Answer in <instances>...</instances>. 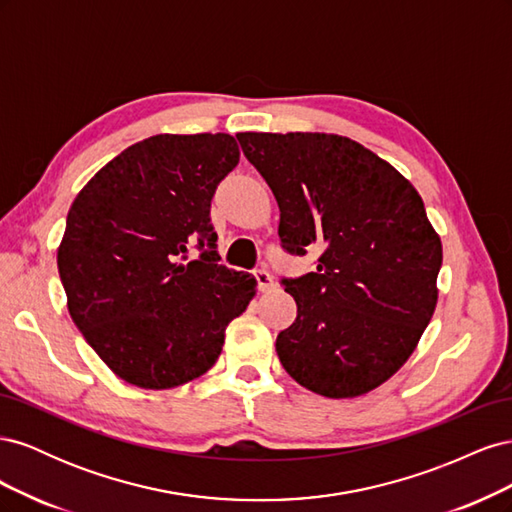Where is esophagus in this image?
I'll list each match as a JSON object with an SVG mask.
<instances>
[{
  "label": "esophagus",
  "mask_w": 512,
  "mask_h": 512,
  "mask_svg": "<svg viewBox=\"0 0 512 512\" xmlns=\"http://www.w3.org/2000/svg\"><path fill=\"white\" fill-rule=\"evenodd\" d=\"M254 277H256L258 290H260V292H267V290H271V288L275 286L273 275H271L267 269H256V271H254Z\"/></svg>",
  "instance_id": "esophagus-1"
}]
</instances>
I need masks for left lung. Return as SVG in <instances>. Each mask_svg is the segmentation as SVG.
Wrapping results in <instances>:
<instances>
[{"instance_id": "1", "label": "left lung", "mask_w": 512, "mask_h": 512, "mask_svg": "<svg viewBox=\"0 0 512 512\" xmlns=\"http://www.w3.org/2000/svg\"><path fill=\"white\" fill-rule=\"evenodd\" d=\"M280 207L284 252H322L284 277L297 318L275 339L284 369L324 397H356L408 361L438 301L442 243L408 179L356 141L320 132L237 136Z\"/></svg>"}]
</instances>
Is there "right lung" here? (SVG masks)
Masks as SVG:
<instances>
[{
    "instance_id": "right-lung-1",
    "label": "right lung",
    "mask_w": 512,
    "mask_h": 512,
    "mask_svg": "<svg viewBox=\"0 0 512 512\" xmlns=\"http://www.w3.org/2000/svg\"><path fill=\"white\" fill-rule=\"evenodd\" d=\"M237 164L230 134H158L74 198L59 277L74 324L121 380L160 391L203 376L252 301L254 277L218 265L209 213ZM192 246L201 254L185 263Z\"/></svg>"
}]
</instances>
